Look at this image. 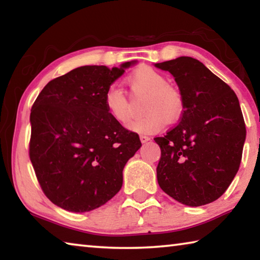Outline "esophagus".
Segmentation results:
<instances>
[{
  "label": "esophagus",
  "mask_w": 260,
  "mask_h": 260,
  "mask_svg": "<svg viewBox=\"0 0 260 260\" xmlns=\"http://www.w3.org/2000/svg\"><path fill=\"white\" fill-rule=\"evenodd\" d=\"M140 140H141V142H142V143H147L148 141H150V138H149V136H146V135H140Z\"/></svg>",
  "instance_id": "1"
}]
</instances>
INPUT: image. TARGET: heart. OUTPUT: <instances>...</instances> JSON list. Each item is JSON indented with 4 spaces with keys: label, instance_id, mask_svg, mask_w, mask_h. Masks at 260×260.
<instances>
[{
    "label": "heart",
    "instance_id": "1",
    "mask_svg": "<svg viewBox=\"0 0 260 260\" xmlns=\"http://www.w3.org/2000/svg\"><path fill=\"white\" fill-rule=\"evenodd\" d=\"M127 82L140 94L148 95L144 103V116L127 125L131 132L139 134H155L162 129L166 120L177 121L183 111L181 94L169 85L167 78L150 67H142L127 77ZM104 104L109 116L119 124L129 119V104L121 88L113 83L108 87Z\"/></svg>",
    "mask_w": 260,
    "mask_h": 260
}]
</instances>
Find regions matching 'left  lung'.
Returning <instances> with one entry per match:
<instances>
[{"instance_id":"obj_1","label":"left lung","mask_w":260,"mask_h":260,"mask_svg":"<svg viewBox=\"0 0 260 260\" xmlns=\"http://www.w3.org/2000/svg\"><path fill=\"white\" fill-rule=\"evenodd\" d=\"M155 67L172 74L183 100L179 124L153 139L161 151L158 184L181 204H209L226 191L241 164L246 131L239 99L192 57Z\"/></svg>"}]
</instances>
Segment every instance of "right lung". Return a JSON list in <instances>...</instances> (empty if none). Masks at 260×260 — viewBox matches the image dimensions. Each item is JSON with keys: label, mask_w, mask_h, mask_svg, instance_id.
I'll use <instances>...</instances> for the list:
<instances>
[{"label": "right lung", "mask_w": 260, "mask_h": 260, "mask_svg": "<svg viewBox=\"0 0 260 260\" xmlns=\"http://www.w3.org/2000/svg\"><path fill=\"white\" fill-rule=\"evenodd\" d=\"M135 63L77 68L48 82L35 100L29 158L45 195L59 208L88 212L120 190L122 170L141 141L109 116L104 96Z\"/></svg>", "instance_id": "1"}]
</instances>
